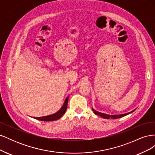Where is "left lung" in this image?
<instances>
[{
    "label": "left lung",
    "mask_w": 155,
    "mask_h": 155,
    "mask_svg": "<svg viewBox=\"0 0 155 155\" xmlns=\"http://www.w3.org/2000/svg\"><path fill=\"white\" fill-rule=\"evenodd\" d=\"M92 110L94 112V113L96 115H98L100 116V117H102V118H106V119H110V118H112V119H117V118H121V117H124L126 115H127L130 113H131V112H133L135 110H133L132 111H130L129 112H127V113H125V114H114V115H110V114H104V113H102V112H97L96 110H95L94 109H92Z\"/></svg>",
    "instance_id": "obj_1"
}]
</instances>
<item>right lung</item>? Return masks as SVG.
Returning a JSON list of instances; mask_svg holds the SVG:
<instances>
[{"label": "right lung", "instance_id": "1", "mask_svg": "<svg viewBox=\"0 0 155 155\" xmlns=\"http://www.w3.org/2000/svg\"><path fill=\"white\" fill-rule=\"evenodd\" d=\"M68 97H69V96H68L66 98V100H65L62 107L61 108L60 110L59 111H58L57 112H55V113H54L53 114L46 116L34 117V118L38 120H40V121H54V120H58L62 116H63V114L65 113V112H66L67 105H68Z\"/></svg>", "mask_w": 155, "mask_h": 155}]
</instances>
